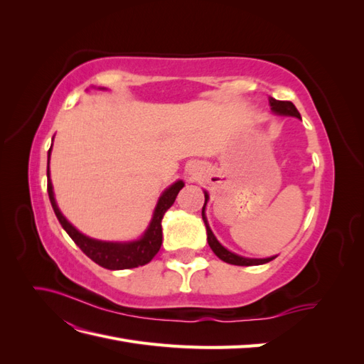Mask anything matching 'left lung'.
I'll return each mask as SVG.
<instances>
[{
	"label": "left lung",
	"instance_id": "1",
	"mask_svg": "<svg viewBox=\"0 0 364 364\" xmlns=\"http://www.w3.org/2000/svg\"><path fill=\"white\" fill-rule=\"evenodd\" d=\"M269 103H270V109L274 115H284V117H294V118H299L301 119V114L299 111H297L296 106L291 103V102H281V100H274L273 97L269 98ZM205 193V205L202 208V218H203V223L206 226V235H208V245L209 247L213 249V252L215 253V255L228 262V264H234V266H259V264H266L272 259L277 258V255L274 257H269V258H246V257H241V255H237V253L228 250L220 241L215 238V235L213 234L211 228H209V223H208V218H206V214H205V209H206V203L209 200V194L208 191H203Z\"/></svg>",
	"mask_w": 364,
	"mask_h": 364
}]
</instances>
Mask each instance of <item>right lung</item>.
I'll use <instances>...</instances> for the list:
<instances>
[{"mask_svg":"<svg viewBox=\"0 0 364 364\" xmlns=\"http://www.w3.org/2000/svg\"><path fill=\"white\" fill-rule=\"evenodd\" d=\"M100 90H106V87H100ZM51 149L48 150V162H47V178H48V196L50 202L54 209V214H56L59 223L62 228L67 230V234L73 238L74 243L79 246L86 257H90L98 266H102L109 270H123V269H134L138 266H144V264L150 262L153 257L156 255L162 245V217L167 213V209L174 203L176 196L183 188V181H176L171 183L168 188H165L162 194L159 196L158 203L155 206V211H153L151 220L138 240L134 241H103V240H95L82 234L79 229L73 226L65 215L60 213L58 206L56 197H54L53 191V183L50 179V156H51Z\"/></svg>","mask_w":364,"mask_h":364,"instance_id":"right-lung-1","label":"right lung"}]
</instances>
